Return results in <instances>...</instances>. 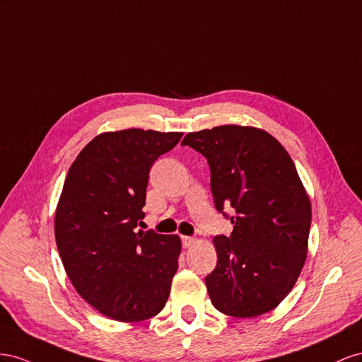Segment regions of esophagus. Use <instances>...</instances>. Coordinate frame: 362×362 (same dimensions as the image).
I'll use <instances>...</instances> for the list:
<instances>
[{"instance_id": "obj_1", "label": "esophagus", "mask_w": 362, "mask_h": 362, "mask_svg": "<svg viewBox=\"0 0 362 362\" xmlns=\"http://www.w3.org/2000/svg\"><path fill=\"white\" fill-rule=\"evenodd\" d=\"M182 243L185 249H188V247H191L195 243V238H192V236H182Z\"/></svg>"}]
</instances>
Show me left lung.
Segmentation results:
<instances>
[{"instance_id":"8db88e82","label":"left lung","mask_w":362,"mask_h":362,"mask_svg":"<svg viewBox=\"0 0 362 362\" xmlns=\"http://www.w3.org/2000/svg\"><path fill=\"white\" fill-rule=\"evenodd\" d=\"M182 146L208 159L215 208L232 206V235L215 236V270L204 279L220 313H270L293 290L306 261L311 202L294 162L270 133L226 124L191 132Z\"/></svg>"}]
</instances>
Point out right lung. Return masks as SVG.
Instances as JSON below:
<instances>
[{"label": "right lung", "instance_id": "right-lung-1", "mask_svg": "<svg viewBox=\"0 0 362 362\" xmlns=\"http://www.w3.org/2000/svg\"><path fill=\"white\" fill-rule=\"evenodd\" d=\"M183 133L126 129L92 139L72 162L54 216L62 264L76 291L100 314L144 322L168 300L177 235L136 232L148 173Z\"/></svg>", "mask_w": 362, "mask_h": 362}]
</instances>
